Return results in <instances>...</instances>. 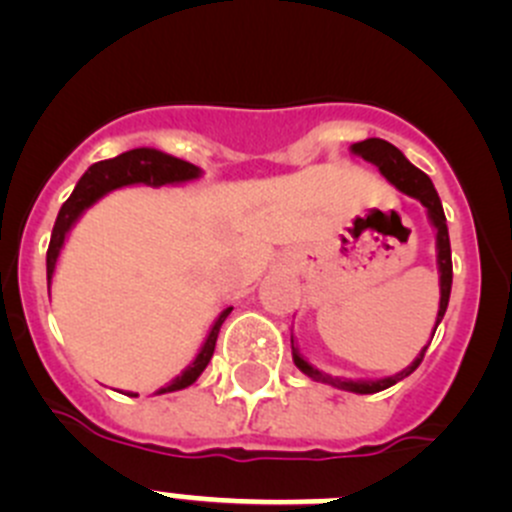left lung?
Returning a JSON list of instances; mask_svg holds the SVG:
<instances>
[{
    "label": "left lung",
    "instance_id": "8db88e82",
    "mask_svg": "<svg viewBox=\"0 0 512 512\" xmlns=\"http://www.w3.org/2000/svg\"><path fill=\"white\" fill-rule=\"evenodd\" d=\"M351 154L361 156L363 161L376 166L386 181L391 186H396L401 194L411 196V199H418L426 209L430 226L435 231V261H438V281H440V303H438V313H435V328L438 323L443 321L445 316V308H448V298H450V283H453V261H450V239H448V224H445V214H443V204L438 199V191H435L433 181H430L428 174H423L418 166H413L411 161L406 159L401 149H396L393 144L383 139H366V141H358V144H351ZM433 341V336H430ZM430 341L426 346L421 348L416 358H413L411 366H406L403 371L393 373V376H383V378H343V376H331V373L321 371V368L313 366L306 356L301 353L298 348L296 338L291 333V356L293 363L301 373H306L311 381L316 383H326V386L338 388V391H348V393H361V396H368V393H378V391H386V388L396 386L398 381L411 376L418 366H421L423 356H426Z\"/></svg>",
    "mask_w": 512,
    "mask_h": 512
}]
</instances>
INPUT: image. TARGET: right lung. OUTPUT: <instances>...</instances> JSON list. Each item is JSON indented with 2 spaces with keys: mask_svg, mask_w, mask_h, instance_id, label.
I'll use <instances>...</instances> for the list:
<instances>
[{
  "mask_svg": "<svg viewBox=\"0 0 512 512\" xmlns=\"http://www.w3.org/2000/svg\"><path fill=\"white\" fill-rule=\"evenodd\" d=\"M204 171L199 166L189 164L184 159H176V156L164 154L159 149H149V146H139V149L124 151V154L114 156V159L99 161V164H91L89 169L84 171L82 179L77 181L74 186L72 196L62 204L59 209L57 221H54L52 229V241H49V251H47V283L52 288V278L54 271H57V261L59 254H62L64 244H67L69 234L77 226V221L82 219L84 211L91 209L99 199H104L106 194L116 189H124V186H179V184H189V181L201 179ZM234 311V306H224V311L216 316L214 326L209 328L206 333L204 343H201L199 353H196L194 361L179 373L171 383L161 386L154 396H161V393H174V391H184L189 388L191 383H196V378L204 373V368L209 366L211 356H214L216 348V338H219L221 323L226 321V316ZM126 396L136 398L139 393H126Z\"/></svg>",
  "mask_w": 512,
  "mask_h": 512,
  "instance_id": "1",
  "label": "right lung"
}]
</instances>
